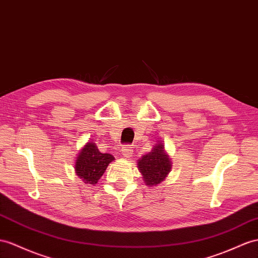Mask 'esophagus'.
I'll use <instances>...</instances> for the list:
<instances>
[{
    "label": "esophagus",
    "instance_id": "34e87169",
    "mask_svg": "<svg viewBox=\"0 0 258 258\" xmlns=\"http://www.w3.org/2000/svg\"><path fill=\"white\" fill-rule=\"evenodd\" d=\"M122 154H123L124 157L130 158L132 155H133V147L130 146V145H124L123 150H122Z\"/></svg>",
    "mask_w": 258,
    "mask_h": 258
}]
</instances>
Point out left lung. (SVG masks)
<instances>
[{
    "instance_id": "left-lung-1",
    "label": "left lung",
    "mask_w": 258,
    "mask_h": 258,
    "mask_svg": "<svg viewBox=\"0 0 258 258\" xmlns=\"http://www.w3.org/2000/svg\"><path fill=\"white\" fill-rule=\"evenodd\" d=\"M137 166L146 185L156 186L170 173L172 162L169 155L164 151V146L159 143L137 161Z\"/></svg>"
}]
</instances>
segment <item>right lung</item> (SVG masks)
Masks as SVG:
<instances>
[{
	"label": "right lung",
	"mask_w": 258,
	"mask_h": 258,
	"mask_svg": "<svg viewBox=\"0 0 258 258\" xmlns=\"http://www.w3.org/2000/svg\"><path fill=\"white\" fill-rule=\"evenodd\" d=\"M114 157L111 154H101L96 144L89 142L85 145L75 161L76 174L86 184H96Z\"/></svg>",
	"instance_id": "right-lung-1"
}]
</instances>
